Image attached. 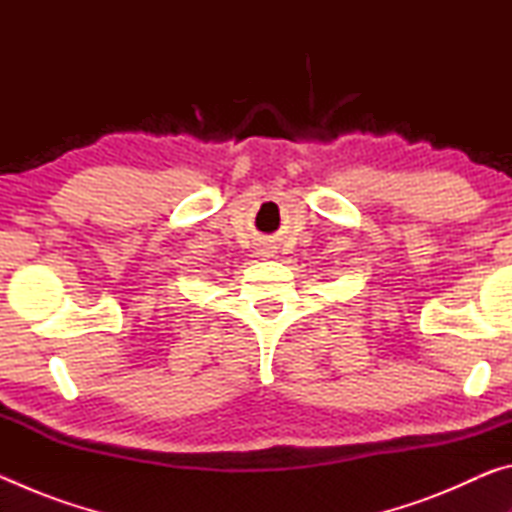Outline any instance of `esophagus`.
I'll use <instances>...</instances> for the list:
<instances>
[{
	"instance_id": "1",
	"label": "esophagus",
	"mask_w": 512,
	"mask_h": 512,
	"mask_svg": "<svg viewBox=\"0 0 512 512\" xmlns=\"http://www.w3.org/2000/svg\"><path fill=\"white\" fill-rule=\"evenodd\" d=\"M257 255L262 257V259H271V257H275V250H273V246H271V244H264V246H259Z\"/></svg>"
}]
</instances>
